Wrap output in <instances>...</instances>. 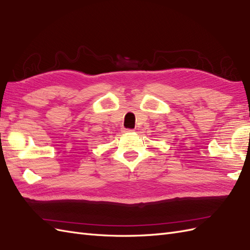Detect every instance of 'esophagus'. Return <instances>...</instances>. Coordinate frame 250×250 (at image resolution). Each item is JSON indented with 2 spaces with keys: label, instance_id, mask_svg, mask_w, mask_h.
<instances>
[{
  "label": "esophagus",
  "instance_id": "obj_1",
  "mask_svg": "<svg viewBox=\"0 0 250 250\" xmlns=\"http://www.w3.org/2000/svg\"><path fill=\"white\" fill-rule=\"evenodd\" d=\"M132 131H133L132 129H126V128L122 129V132H123V133H128V132H132Z\"/></svg>",
  "mask_w": 250,
  "mask_h": 250
}]
</instances>
